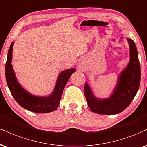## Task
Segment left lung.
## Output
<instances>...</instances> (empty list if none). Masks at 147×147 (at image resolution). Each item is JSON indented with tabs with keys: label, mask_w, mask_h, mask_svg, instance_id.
<instances>
[{
	"label": "left lung",
	"mask_w": 147,
	"mask_h": 147,
	"mask_svg": "<svg viewBox=\"0 0 147 147\" xmlns=\"http://www.w3.org/2000/svg\"><path fill=\"white\" fill-rule=\"evenodd\" d=\"M127 42L130 48L129 63L121 72L117 86L111 96L107 99H97L88 84H85V96L88 107L93 112L105 115L119 114L130 105L138 90L141 77L138 55L133 40L127 39Z\"/></svg>",
	"instance_id": "1"
}]
</instances>
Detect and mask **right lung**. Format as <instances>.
<instances>
[{"label": "right lung", "mask_w": 147, "mask_h": 147, "mask_svg": "<svg viewBox=\"0 0 147 147\" xmlns=\"http://www.w3.org/2000/svg\"><path fill=\"white\" fill-rule=\"evenodd\" d=\"M13 42L10 45L5 65L7 84L12 96L18 103L24 109L35 113H49L55 110L59 105L63 90L70 76L75 72V68L64 70L59 74L54 91L48 97L35 96L24 90L18 84L11 66Z\"/></svg>", "instance_id": "add662e5"}]
</instances>
